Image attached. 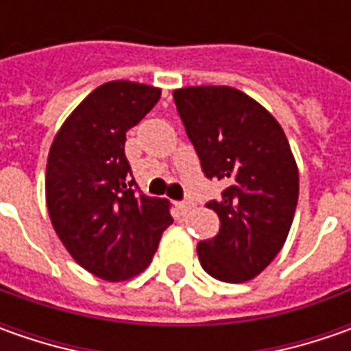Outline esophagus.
I'll return each instance as SVG.
<instances>
[{"label":"esophagus","mask_w":351,"mask_h":351,"mask_svg":"<svg viewBox=\"0 0 351 351\" xmlns=\"http://www.w3.org/2000/svg\"><path fill=\"white\" fill-rule=\"evenodd\" d=\"M178 209L182 210V213H187V210L193 209V203H191V201H180V203H178Z\"/></svg>","instance_id":"1"}]
</instances>
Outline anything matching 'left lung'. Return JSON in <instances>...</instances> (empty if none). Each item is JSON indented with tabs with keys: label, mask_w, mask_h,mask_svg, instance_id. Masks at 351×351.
<instances>
[{
	"label": "left lung",
	"mask_w": 351,
	"mask_h": 351,
	"mask_svg": "<svg viewBox=\"0 0 351 351\" xmlns=\"http://www.w3.org/2000/svg\"><path fill=\"white\" fill-rule=\"evenodd\" d=\"M185 132L209 180L226 189L207 207L221 230L197 244L203 269L226 283H244L283 248L299 199V171L274 117L246 93L226 86L173 91Z\"/></svg>",
	"instance_id": "8db88e82"
}]
</instances>
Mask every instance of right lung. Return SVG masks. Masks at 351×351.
Segmentation results:
<instances>
[{"label":"right lung","mask_w":351,"mask_h":351,"mask_svg":"<svg viewBox=\"0 0 351 351\" xmlns=\"http://www.w3.org/2000/svg\"><path fill=\"white\" fill-rule=\"evenodd\" d=\"M160 93L136 82L103 84L66 119L48 152L52 226L75 262L107 281L144 271L173 223L166 199L138 191L125 156L127 130L141 123Z\"/></svg>","instance_id":"obj_1"}]
</instances>
